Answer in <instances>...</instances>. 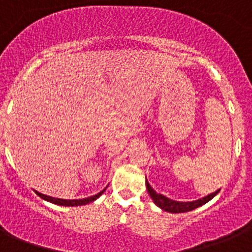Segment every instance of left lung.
<instances>
[{
	"label": "left lung",
	"mask_w": 252,
	"mask_h": 252,
	"mask_svg": "<svg viewBox=\"0 0 252 252\" xmlns=\"http://www.w3.org/2000/svg\"><path fill=\"white\" fill-rule=\"evenodd\" d=\"M145 184H147V190H148L151 198L153 199V202L158 206L159 209L165 210V211H167V213H172V214L188 213V211H192V210L197 209V207H199V206H202L205 205V203L209 202L210 199H213L220 190V189H218L216 192L211 193V194H207V196L203 197V198L192 201V202H180V201H174V199L167 198V197L161 194V193L156 192L155 189L151 187L148 180L145 182Z\"/></svg>",
	"instance_id": "1"
}]
</instances>
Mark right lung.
Wrapping results in <instances>:
<instances>
[{"label": "right lung", "mask_w": 252, "mask_h": 252, "mask_svg": "<svg viewBox=\"0 0 252 252\" xmlns=\"http://www.w3.org/2000/svg\"><path fill=\"white\" fill-rule=\"evenodd\" d=\"M105 189H107V187H105V188H104L101 192H99L97 194H95V196L87 197V198H81V199L55 198V197H50V196H46V194H42V193L37 192V190H34V192H36L37 196H39L42 199H45V201H47V202L55 203V205H59V206H82V205H87V203L93 202V201H95L96 198H99V197H100L101 194L105 192Z\"/></svg>", "instance_id": "right-lung-1"}]
</instances>
